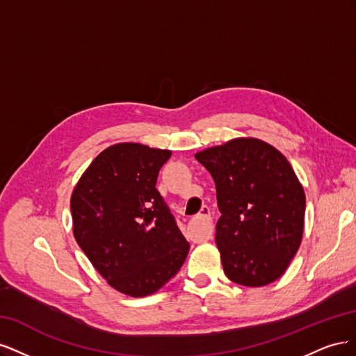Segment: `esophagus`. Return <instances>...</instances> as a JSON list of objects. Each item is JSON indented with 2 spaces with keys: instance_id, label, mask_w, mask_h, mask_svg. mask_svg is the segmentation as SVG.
<instances>
[{
  "instance_id": "esophagus-1",
  "label": "esophagus",
  "mask_w": 356,
  "mask_h": 356,
  "mask_svg": "<svg viewBox=\"0 0 356 356\" xmlns=\"http://www.w3.org/2000/svg\"><path fill=\"white\" fill-rule=\"evenodd\" d=\"M202 222V236L203 239H211L212 238V217H211V209L209 207H202L200 209V213L197 215V217L193 220V224H199Z\"/></svg>"
}]
</instances>
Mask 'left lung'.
Wrapping results in <instances>:
<instances>
[{"label":"left lung","instance_id":"8db88e82","mask_svg":"<svg viewBox=\"0 0 356 356\" xmlns=\"http://www.w3.org/2000/svg\"><path fill=\"white\" fill-rule=\"evenodd\" d=\"M195 157L217 188L215 242L225 276L243 286L275 282L303 239L306 195L293 166L252 136L233 138Z\"/></svg>","mask_w":356,"mask_h":356}]
</instances>
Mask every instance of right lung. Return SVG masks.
Listing matches in <instances>:
<instances>
[{"label": "right lung", "instance_id": "obj_1", "mask_svg": "<svg viewBox=\"0 0 356 356\" xmlns=\"http://www.w3.org/2000/svg\"><path fill=\"white\" fill-rule=\"evenodd\" d=\"M170 149L139 143L105 148L71 195L72 233L118 293L152 296L184 264L190 245L156 188Z\"/></svg>", "mask_w": 356, "mask_h": 356}]
</instances>
